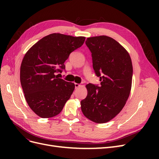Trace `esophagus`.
<instances>
[{"label": "esophagus", "mask_w": 159, "mask_h": 159, "mask_svg": "<svg viewBox=\"0 0 159 159\" xmlns=\"http://www.w3.org/2000/svg\"><path fill=\"white\" fill-rule=\"evenodd\" d=\"M80 86V85L79 84H76V83H75V89H77L78 88H79Z\"/></svg>", "instance_id": "1"}]
</instances>
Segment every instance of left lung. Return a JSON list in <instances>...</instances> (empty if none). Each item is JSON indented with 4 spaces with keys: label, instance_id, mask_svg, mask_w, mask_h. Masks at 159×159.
Listing matches in <instances>:
<instances>
[{
    "label": "left lung",
    "instance_id": "left-lung-1",
    "mask_svg": "<svg viewBox=\"0 0 159 159\" xmlns=\"http://www.w3.org/2000/svg\"><path fill=\"white\" fill-rule=\"evenodd\" d=\"M93 68L100 85H86L88 95L81 101L85 116L98 123L109 121L121 111L131 89L133 66L129 53L107 36L88 38Z\"/></svg>",
    "mask_w": 159,
    "mask_h": 159
}]
</instances>
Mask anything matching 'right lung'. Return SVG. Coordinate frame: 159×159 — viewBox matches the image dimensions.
<instances>
[{"instance_id": "right-lung-1", "label": "right lung", "mask_w": 159, "mask_h": 159, "mask_svg": "<svg viewBox=\"0 0 159 159\" xmlns=\"http://www.w3.org/2000/svg\"><path fill=\"white\" fill-rule=\"evenodd\" d=\"M85 38L54 33L42 38L28 50L20 66V83L29 107L38 116L58 115L73 93L74 83L59 78L65 61L83 45Z\"/></svg>"}]
</instances>
